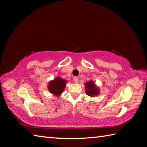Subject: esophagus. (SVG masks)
Returning a JSON list of instances; mask_svg holds the SVG:
<instances>
[{
	"instance_id": "34e87169",
	"label": "esophagus",
	"mask_w": 147,
	"mask_h": 147,
	"mask_svg": "<svg viewBox=\"0 0 147 147\" xmlns=\"http://www.w3.org/2000/svg\"><path fill=\"white\" fill-rule=\"evenodd\" d=\"M74 83H78V82H79L78 78H77V77L74 78Z\"/></svg>"
}]
</instances>
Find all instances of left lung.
<instances>
[{"label":"left lung","instance_id":"1","mask_svg":"<svg viewBox=\"0 0 147 147\" xmlns=\"http://www.w3.org/2000/svg\"><path fill=\"white\" fill-rule=\"evenodd\" d=\"M85 90L86 95L90 96H94L99 93V89L95 85V83L92 81L85 83Z\"/></svg>","mask_w":147,"mask_h":147}]
</instances>
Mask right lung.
<instances>
[{
    "label": "right lung",
    "instance_id": "add662e5",
    "mask_svg": "<svg viewBox=\"0 0 147 147\" xmlns=\"http://www.w3.org/2000/svg\"><path fill=\"white\" fill-rule=\"evenodd\" d=\"M65 85H66V80L57 77L53 81L50 82L48 88L51 93L57 96L60 95L63 92Z\"/></svg>",
    "mask_w": 147,
    "mask_h": 147
}]
</instances>
